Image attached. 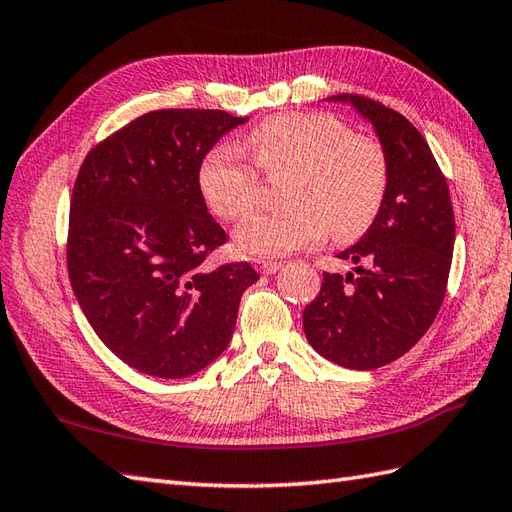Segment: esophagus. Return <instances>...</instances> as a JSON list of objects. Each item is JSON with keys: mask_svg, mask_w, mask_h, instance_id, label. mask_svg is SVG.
I'll return each instance as SVG.
<instances>
[{"mask_svg": "<svg viewBox=\"0 0 512 512\" xmlns=\"http://www.w3.org/2000/svg\"><path fill=\"white\" fill-rule=\"evenodd\" d=\"M255 264L261 272H264V275H275V272L281 268V261H272V259H257Z\"/></svg>", "mask_w": 512, "mask_h": 512, "instance_id": "obj_1", "label": "esophagus"}]
</instances>
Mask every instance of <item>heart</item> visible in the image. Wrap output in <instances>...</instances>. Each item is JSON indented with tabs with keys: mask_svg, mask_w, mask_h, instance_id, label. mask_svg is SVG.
I'll list each match as a JSON object with an SVG mask.
<instances>
[{
	"mask_svg": "<svg viewBox=\"0 0 512 512\" xmlns=\"http://www.w3.org/2000/svg\"><path fill=\"white\" fill-rule=\"evenodd\" d=\"M253 159L281 181L279 209L259 211L235 231L244 255L279 257L323 240H358L375 222L388 189V159L377 139L351 133L329 113H285L261 122L246 139ZM207 207L240 220L257 205L259 172L231 144L213 146L198 165Z\"/></svg>",
	"mask_w": 512,
	"mask_h": 512,
	"instance_id": "heart-1",
	"label": "heart"
}]
</instances>
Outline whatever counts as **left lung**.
I'll return each instance as SVG.
<instances>
[{
	"instance_id": "8db88e82",
	"label": "left lung",
	"mask_w": 512,
	"mask_h": 512,
	"mask_svg": "<svg viewBox=\"0 0 512 512\" xmlns=\"http://www.w3.org/2000/svg\"><path fill=\"white\" fill-rule=\"evenodd\" d=\"M373 124L388 159V189L362 240L338 253L355 266L325 272L303 329L329 362L371 371L401 358L441 310L456 222L449 187L423 135L401 113L364 95L338 93Z\"/></svg>"
}]
</instances>
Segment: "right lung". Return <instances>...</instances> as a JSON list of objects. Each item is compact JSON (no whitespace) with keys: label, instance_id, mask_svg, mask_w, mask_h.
<instances>
[{"label":"right lung","instance_id":"add662e5","mask_svg":"<svg viewBox=\"0 0 512 512\" xmlns=\"http://www.w3.org/2000/svg\"><path fill=\"white\" fill-rule=\"evenodd\" d=\"M246 120L213 109L150 111L80 165L69 281L98 338L139 373L181 379L220 358L242 294L259 279L248 261L207 268L227 233L198 187L202 157Z\"/></svg>","mask_w":512,"mask_h":512}]
</instances>
